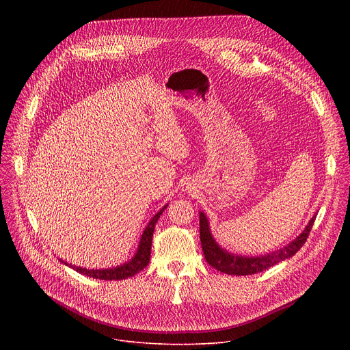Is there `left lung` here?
Listing matches in <instances>:
<instances>
[{
    "instance_id": "left-lung-1",
    "label": "left lung",
    "mask_w": 350,
    "mask_h": 350,
    "mask_svg": "<svg viewBox=\"0 0 350 350\" xmlns=\"http://www.w3.org/2000/svg\"><path fill=\"white\" fill-rule=\"evenodd\" d=\"M316 216L312 217L304 232L299 235L296 239H293L291 243L284 246L282 249L277 252H271L265 256H255V258H249V256H238L228 254L224 249H221L215 238L212 237L209 223L206 216L201 212L199 213V237H201V245H202V251L205 255L206 262L215 267L217 271L230 274V275H249V274H256L263 270H267L269 267L275 266L277 263L292 258L299 249L304 246L306 242L310 230L314 224Z\"/></svg>"
}]
</instances>
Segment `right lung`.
<instances>
[{
    "label": "right lung",
    "mask_w": 350,
    "mask_h": 350,
    "mask_svg": "<svg viewBox=\"0 0 350 350\" xmlns=\"http://www.w3.org/2000/svg\"><path fill=\"white\" fill-rule=\"evenodd\" d=\"M167 208V205H165L152 219L151 221L148 223V226L145 227L144 230V234L141 237V241H139V245H138V249H137V254L135 256L122 265V266H118V267H113V269H99V270H87V269H83V267H76V266H72V265H68L66 262L61 260L62 263H65L66 266L75 269L77 273L80 274H84L87 277H92V278H98V280H107V281H119V280H124V278H129V277H133L134 274L139 273L141 270H144V267L148 266L149 263V258H151V246H152V237H154V230H155V224L158 223L161 215L163 213V211Z\"/></svg>",
    "instance_id": "1"
}]
</instances>
